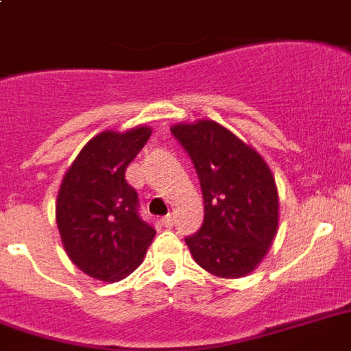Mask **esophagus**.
Returning <instances> with one entry per match:
<instances>
[{"label": "esophagus", "mask_w": 351, "mask_h": 351, "mask_svg": "<svg viewBox=\"0 0 351 351\" xmlns=\"http://www.w3.org/2000/svg\"><path fill=\"white\" fill-rule=\"evenodd\" d=\"M161 223H163L167 229H170V227H173V217L172 215H167V217L161 218Z\"/></svg>", "instance_id": "34e87169"}]
</instances>
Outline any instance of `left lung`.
Instances as JSON below:
<instances>
[{
	"instance_id": "left-lung-1",
	"label": "left lung",
	"mask_w": 351,
	"mask_h": 351,
	"mask_svg": "<svg viewBox=\"0 0 351 351\" xmlns=\"http://www.w3.org/2000/svg\"><path fill=\"white\" fill-rule=\"evenodd\" d=\"M172 134L190 156L204 199L202 227L184 238L191 256L217 277H245L277 234L278 195L268 165L213 121L173 125Z\"/></svg>"
}]
</instances>
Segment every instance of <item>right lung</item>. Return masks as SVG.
<instances>
[{"mask_svg": "<svg viewBox=\"0 0 351 351\" xmlns=\"http://www.w3.org/2000/svg\"><path fill=\"white\" fill-rule=\"evenodd\" d=\"M152 131H104L90 140L65 173L56 223L71 261L90 277L117 282L143 261L156 236L140 215L138 193L125 181L128 165Z\"/></svg>", "mask_w": 351, "mask_h": 351, "instance_id": "1", "label": "right lung"}]
</instances>
